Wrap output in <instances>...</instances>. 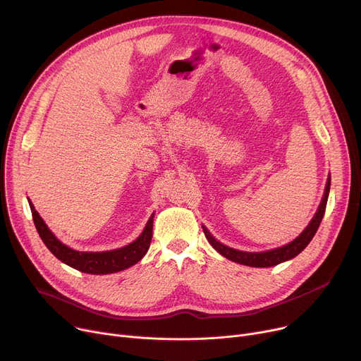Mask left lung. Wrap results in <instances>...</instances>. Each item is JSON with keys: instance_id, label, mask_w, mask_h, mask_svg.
Segmentation results:
<instances>
[{"instance_id": "left-lung-1", "label": "left lung", "mask_w": 361, "mask_h": 361, "mask_svg": "<svg viewBox=\"0 0 361 361\" xmlns=\"http://www.w3.org/2000/svg\"><path fill=\"white\" fill-rule=\"evenodd\" d=\"M330 185H331V178L329 176L327 179V185H326V190H324V196L322 199V204L318 207V211L315 212L314 218L311 219V222L308 224V226L294 239L293 243L284 245V247H279L271 251H264V252H245V251H238L233 248H229L224 244H221L219 241L211 235V232L204 228L205 236L209 241V244L225 258L238 262V264H243V265H248V267H258V268H267V267H274L281 264L284 261H288L294 257H297L310 243L312 236L315 235L319 224L323 221L324 212H326V205H327V199H329V193H330Z\"/></svg>"}]
</instances>
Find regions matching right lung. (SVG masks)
Listing matches in <instances>:
<instances>
[{
	"mask_svg": "<svg viewBox=\"0 0 361 361\" xmlns=\"http://www.w3.org/2000/svg\"><path fill=\"white\" fill-rule=\"evenodd\" d=\"M28 204L32 214V221L37 228V232L39 238L43 239L46 247L51 251V254L59 258L61 262L67 264L68 267L82 271L86 274H94V275H103V274H113L123 271L136 262H139L145 254L149 250L150 241H152V229H153V216L149 218L143 232L139 235L136 241L132 244L113 250V251H103V252H80L75 250L68 248L61 241L56 238V235L49 229L43 218L38 215L34 205L28 199Z\"/></svg>",
	"mask_w": 361,
	"mask_h": 361,
	"instance_id": "1",
	"label": "right lung"
}]
</instances>
